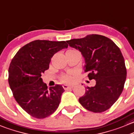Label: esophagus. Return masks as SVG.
<instances>
[{
  "label": "esophagus",
  "mask_w": 134,
  "mask_h": 134,
  "mask_svg": "<svg viewBox=\"0 0 134 134\" xmlns=\"http://www.w3.org/2000/svg\"><path fill=\"white\" fill-rule=\"evenodd\" d=\"M63 87L65 90H69V89H72V88L74 87V86H68V85H66V84H64V85L63 86Z\"/></svg>",
  "instance_id": "obj_1"
}]
</instances>
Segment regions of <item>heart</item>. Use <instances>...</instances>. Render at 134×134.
Segmentation results:
<instances>
[{"label": "heart", "mask_w": 134, "mask_h": 134, "mask_svg": "<svg viewBox=\"0 0 134 134\" xmlns=\"http://www.w3.org/2000/svg\"><path fill=\"white\" fill-rule=\"evenodd\" d=\"M61 80H62L63 82L65 83H69L72 81V73L69 72L68 74H66V75H63L61 76Z\"/></svg>", "instance_id": "b5f03b06"}]
</instances>
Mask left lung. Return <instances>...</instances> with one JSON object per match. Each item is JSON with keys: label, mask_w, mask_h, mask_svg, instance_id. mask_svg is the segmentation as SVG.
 Listing matches in <instances>:
<instances>
[{"label": "left lung", "mask_w": 134, "mask_h": 134, "mask_svg": "<svg viewBox=\"0 0 134 134\" xmlns=\"http://www.w3.org/2000/svg\"><path fill=\"white\" fill-rule=\"evenodd\" d=\"M79 50L85 60L84 72L90 80H96L93 87H86L79 99L90 111L102 113L116 102L124 89L126 68L120 48L110 38L99 35H88L67 41Z\"/></svg>", "instance_id": "1"}]
</instances>
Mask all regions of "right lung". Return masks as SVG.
I'll use <instances>...</instances> for the list:
<instances>
[{"label": "right lung", "instance_id": "1", "mask_svg": "<svg viewBox=\"0 0 134 134\" xmlns=\"http://www.w3.org/2000/svg\"><path fill=\"white\" fill-rule=\"evenodd\" d=\"M67 47L65 41L36 40L21 48L12 59L9 85L18 104L32 117H48L59 106L64 89L59 84L48 88L41 76L53 55Z\"/></svg>", "mask_w": 134, "mask_h": 134}]
</instances>
